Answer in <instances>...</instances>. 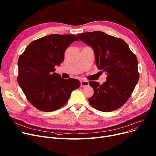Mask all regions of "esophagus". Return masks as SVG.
Masks as SVG:
<instances>
[{"label":"esophagus","instance_id":"obj_1","mask_svg":"<svg viewBox=\"0 0 156 156\" xmlns=\"http://www.w3.org/2000/svg\"><path fill=\"white\" fill-rule=\"evenodd\" d=\"M88 85V81L85 80L81 81V87H85Z\"/></svg>","mask_w":156,"mask_h":156}]
</instances>
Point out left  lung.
<instances>
[{"label": "left lung", "mask_w": 156, "mask_h": 156, "mask_svg": "<svg viewBox=\"0 0 156 156\" xmlns=\"http://www.w3.org/2000/svg\"><path fill=\"white\" fill-rule=\"evenodd\" d=\"M78 38L93 48L96 65L107 73V81L101 85L90 81L94 94L88 102L102 112L115 111L123 105L132 95L139 80L138 60L125 41L95 31L78 34Z\"/></svg>", "instance_id": "1"}]
</instances>
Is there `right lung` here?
Returning <instances> with one entry per match:
<instances>
[{"instance_id": "right-lung-1", "label": "right lung", "mask_w": 156, "mask_h": 156, "mask_svg": "<svg viewBox=\"0 0 156 156\" xmlns=\"http://www.w3.org/2000/svg\"><path fill=\"white\" fill-rule=\"evenodd\" d=\"M74 35H49L33 41L20 56L18 82L28 101L40 111L52 112L66 104L73 90L80 87L78 80L63 79L54 73Z\"/></svg>"}]
</instances>
